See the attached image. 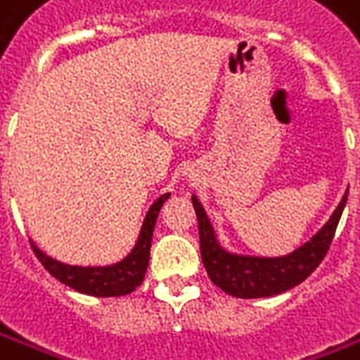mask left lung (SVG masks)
Masks as SVG:
<instances>
[{"label":"left lung","mask_w":360,"mask_h":360,"mask_svg":"<svg viewBox=\"0 0 360 360\" xmlns=\"http://www.w3.org/2000/svg\"><path fill=\"white\" fill-rule=\"evenodd\" d=\"M347 195L349 193L341 198L335 212L320 232L310 241H306L302 248L283 257H251L224 250L216 240V233L205 208L197 197H193V206L197 210L198 220L200 257L210 281L218 288H222L224 292L238 298H265L286 292L292 286L300 285L326 257L338 230L339 218L343 214Z\"/></svg>","instance_id":"obj_1"}]
</instances>
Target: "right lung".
I'll return each instance as SVG.
<instances>
[{
	"label": "right lung",
	"instance_id": "add662e5",
	"mask_svg": "<svg viewBox=\"0 0 360 360\" xmlns=\"http://www.w3.org/2000/svg\"><path fill=\"white\" fill-rule=\"evenodd\" d=\"M167 198H169V193L162 195L154 205L150 206L134 250L115 265H107V267L66 265V263H60L56 259L49 257L46 253H42L32 241L31 248L37 259L42 263V267L46 269L50 275L70 288L77 290V292L89 294V296H124V294L136 290L144 281L148 261H150V248H152L155 220H158V214L162 210V205Z\"/></svg>",
	"mask_w": 360,
	"mask_h": 360
}]
</instances>
